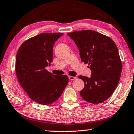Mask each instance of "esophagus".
<instances>
[{"label": "esophagus", "mask_w": 134, "mask_h": 134, "mask_svg": "<svg viewBox=\"0 0 134 134\" xmlns=\"http://www.w3.org/2000/svg\"><path fill=\"white\" fill-rule=\"evenodd\" d=\"M69 78L70 81H73V80L76 79V77H75V76H70L69 77Z\"/></svg>", "instance_id": "esophagus-1"}]
</instances>
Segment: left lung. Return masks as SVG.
<instances>
[{"mask_svg":"<svg viewBox=\"0 0 134 134\" xmlns=\"http://www.w3.org/2000/svg\"><path fill=\"white\" fill-rule=\"evenodd\" d=\"M67 35L78 47L81 61L91 70L90 78L79 76L85 83L80 94L89 103L103 102L113 94L120 78L122 63L118 48L111 38L92 30Z\"/></svg>","mask_w":134,"mask_h":134,"instance_id":"obj_1","label":"left lung"}]
</instances>
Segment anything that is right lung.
<instances>
[{
  "mask_svg": "<svg viewBox=\"0 0 134 134\" xmlns=\"http://www.w3.org/2000/svg\"><path fill=\"white\" fill-rule=\"evenodd\" d=\"M63 33H41L23 42L18 50L15 73L20 84L32 100L52 103L69 82L67 75L57 76L46 69L53 58V47Z\"/></svg>",
  "mask_w": 134,
  "mask_h": 134,
  "instance_id": "right-lung-1",
  "label": "right lung"
}]
</instances>
